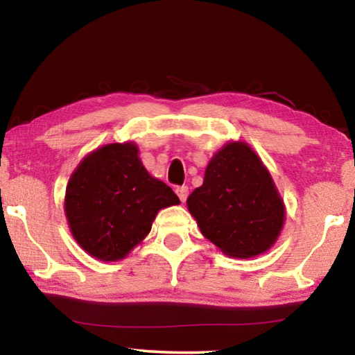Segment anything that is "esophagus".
Returning a JSON list of instances; mask_svg holds the SVG:
<instances>
[{
    "label": "esophagus",
    "mask_w": 355,
    "mask_h": 355,
    "mask_svg": "<svg viewBox=\"0 0 355 355\" xmlns=\"http://www.w3.org/2000/svg\"><path fill=\"white\" fill-rule=\"evenodd\" d=\"M175 192H177V196L180 197V200H182V202H184L186 199H188V194H189L188 186H178V188L175 189Z\"/></svg>",
    "instance_id": "obj_1"
}]
</instances>
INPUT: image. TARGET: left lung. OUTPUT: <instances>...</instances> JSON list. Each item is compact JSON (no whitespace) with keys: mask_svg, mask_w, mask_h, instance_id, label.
Masks as SVG:
<instances>
[{"mask_svg":"<svg viewBox=\"0 0 355 355\" xmlns=\"http://www.w3.org/2000/svg\"><path fill=\"white\" fill-rule=\"evenodd\" d=\"M188 209L202 235L233 258L272 248L285 222L284 200L260 156L245 142H228L209 161Z\"/></svg>","mask_w":355,"mask_h":355,"instance_id":"left-lung-1","label":"left lung"}]
</instances>
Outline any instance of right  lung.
Segmentation results:
<instances>
[{
    "label": "right lung",
    "mask_w": 355,
    "mask_h": 355,
    "mask_svg": "<svg viewBox=\"0 0 355 355\" xmlns=\"http://www.w3.org/2000/svg\"><path fill=\"white\" fill-rule=\"evenodd\" d=\"M178 203L142 166L136 144L125 142L94 150L78 164L64 208L76 243L98 260L117 261L148 235L161 208Z\"/></svg>",
    "instance_id": "1"
}]
</instances>
